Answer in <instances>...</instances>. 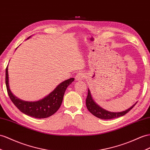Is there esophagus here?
Returning a JSON list of instances; mask_svg holds the SVG:
<instances>
[{
  "label": "esophagus",
  "instance_id": "1",
  "mask_svg": "<svg viewBox=\"0 0 150 150\" xmlns=\"http://www.w3.org/2000/svg\"><path fill=\"white\" fill-rule=\"evenodd\" d=\"M86 79V75L83 73L79 72L75 76V79L77 80V81H80V80H83V79Z\"/></svg>",
  "mask_w": 150,
  "mask_h": 150
}]
</instances>
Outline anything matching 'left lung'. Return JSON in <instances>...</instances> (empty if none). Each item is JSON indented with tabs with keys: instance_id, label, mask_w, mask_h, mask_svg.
<instances>
[{
	"instance_id": "1",
	"label": "left lung",
	"mask_w": 150,
	"mask_h": 150,
	"mask_svg": "<svg viewBox=\"0 0 150 150\" xmlns=\"http://www.w3.org/2000/svg\"><path fill=\"white\" fill-rule=\"evenodd\" d=\"M136 103L137 102L130 107V108L125 111H122V112H109V111H107L101 108V106H99L97 103L95 102V101L93 99V96H92L89 89H88V95L86 99V106L88 110H89L92 114L99 118L104 119V120H108V119H112L124 116V115H125L127 113H128L129 111L136 105Z\"/></svg>"
}]
</instances>
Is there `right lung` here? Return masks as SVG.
<instances>
[{
	"instance_id": "add662e5",
	"label": "right lung",
	"mask_w": 150,
	"mask_h": 150,
	"mask_svg": "<svg viewBox=\"0 0 150 150\" xmlns=\"http://www.w3.org/2000/svg\"><path fill=\"white\" fill-rule=\"evenodd\" d=\"M30 37L31 36L27 39ZM74 81V78L64 80L60 83L51 93L40 100L26 101L15 96L11 92L9 83L8 65L6 70V84L11 100L22 113L36 118H47L54 114L60 108L67 88Z\"/></svg>"
}]
</instances>
